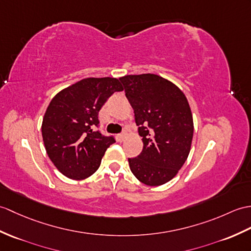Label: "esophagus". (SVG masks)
Masks as SVG:
<instances>
[{
  "label": "esophagus",
  "mask_w": 251,
  "mask_h": 251,
  "mask_svg": "<svg viewBox=\"0 0 251 251\" xmlns=\"http://www.w3.org/2000/svg\"><path fill=\"white\" fill-rule=\"evenodd\" d=\"M126 132H122V133H120V135H118V140L120 142H122V141H124V139L126 138Z\"/></svg>",
  "instance_id": "obj_1"
}]
</instances>
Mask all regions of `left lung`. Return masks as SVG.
Returning <instances> with one entry per match:
<instances>
[{
    "label": "left lung",
    "instance_id": "left-lung-1",
    "mask_svg": "<svg viewBox=\"0 0 251 251\" xmlns=\"http://www.w3.org/2000/svg\"><path fill=\"white\" fill-rule=\"evenodd\" d=\"M120 80L143 142L140 155L128 158L130 170L145 185L166 184L190 152L194 121L187 98L171 81L154 74L128 75Z\"/></svg>",
    "mask_w": 251,
    "mask_h": 251
}]
</instances>
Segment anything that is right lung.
Listing matches in <instances>:
<instances>
[{
    "mask_svg": "<svg viewBox=\"0 0 251 251\" xmlns=\"http://www.w3.org/2000/svg\"><path fill=\"white\" fill-rule=\"evenodd\" d=\"M123 91L116 78H86L52 98L43 120L46 152L63 176L84 179L95 173L102 156L115 142L95 130L98 112L114 92Z\"/></svg>",
    "mask_w": 251,
    "mask_h": 251,
    "instance_id": "1",
    "label": "right lung"
}]
</instances>
